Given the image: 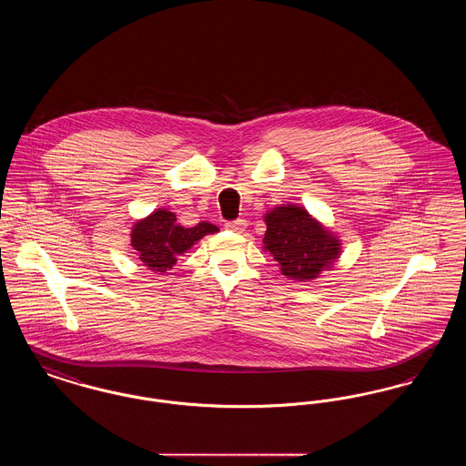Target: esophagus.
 <instances>
[{"label": "esophagus", "mask_w": 466, "mask_h": 466, "mask_svg": "<svg viewBox=\"0 0 466 466\" xmlns=\"http://www.w3.org/2000/svg\"><path fill=\"white\" fill-rule=\"evenodd\" d=\"M228 230H232V232H238V234H241L244 232V228H246V222L244 220H236V222H228L225 225Z\"/></svg>", "instance_id": "obj_1"}]
</instances>
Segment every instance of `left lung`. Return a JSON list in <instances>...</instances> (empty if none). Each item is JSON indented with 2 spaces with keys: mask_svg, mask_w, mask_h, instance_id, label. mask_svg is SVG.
Returning a JSON list of instances; mask_svg holds the SVG:
<instances>
[{
  "mask_svg": "<svg viewBox=\"0 0 466 466\" xmlns=\"http://www.w3.org/2000/svg\"><path fill=\"white\" fill-rule=\"evenodd\" d=\"M264 251H268L283 276L306 283L340 258L342 243L337 234L297 204H281L264 215Z\"/></svg>",
  "mask_w": 466,
  "mask_h": 466,
  "instance_id": "8db88e82",
  "label": "left lung"
}]
</instances>
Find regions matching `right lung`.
Listing matches in <instances>:
<instances>
[{
  "label": "right lung",
  "instance_id": "add662e5",
  "mask_svg": "<svg viewBox=\"0 0 466 466\" xmlns=\"http://www.w3.org/2000/svg\"><path fill=\"white\" fill-rule=\"evenodd\" d=\"M215 232H218V227L208 222L187 228L177 222L175 213L166 208H158L148 217L134 222L131 246L143 266L160 274L173 268L177 257L187 253L204 236Z\"/></svg>",
  "mask_w": 466,
  "mask_h": 466
}]
</instances>
